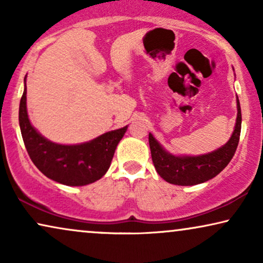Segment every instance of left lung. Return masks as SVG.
I'll return each mask as SVG.
<instances>
[{
  "label": "left lung",
  "instance_id": "left-lung-1",
  "mask_svg": "<svg viewBox=\"0 0 263 263\" xmlns=\"http://www.w3.org/2000/svg\"><path fill=\"white\" fill-rule=\"evenodd\" d=\"M237 118L229 141L213 152L201 156H176L164 148L157 139L148 135L154 167L165 181L176 185H195L215 177L228 166L238 146L242 112L237 97Z\"/></svg>",
  "mask_w": 263,
  "mask_h": 263
}]
</instances>
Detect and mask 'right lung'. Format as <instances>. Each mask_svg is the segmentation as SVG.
<instances>
[{"label":"right lung","mask_w":263,"mask_h":263,"mask_svg":"<svg viewBox=\"0 0 263 263\" xmlns=\"http://www.w3.org/2000/svg\"><path fill=\"white\" fill-rule=\"evenodd\" d=\"M24 81L19 124L28 156L38 170L52 181L70 186L87 185L102 178L109 170L115 151L128 125L77 145L50 141L31 124L26 105V77Z\"/></svg>","instance_id":"right-lung-1"}]
</instances>
